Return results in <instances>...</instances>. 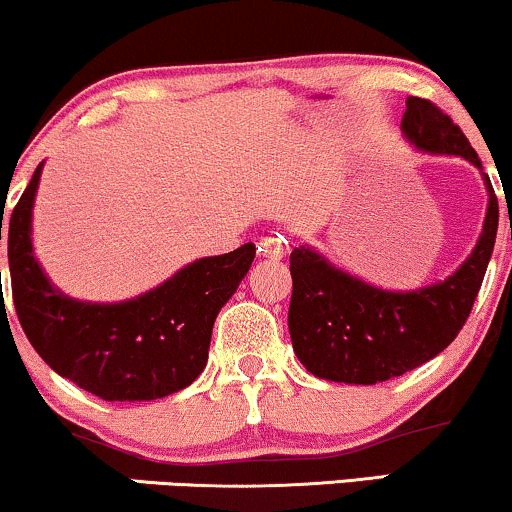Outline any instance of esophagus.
I'll list each match as a JSON object with an SVG mask.
<instances>
[{"instance_id":"34e87169","label":"esophagus","mask_w":512,"mask_h":512,"mask_svg":"<svg viewBox=\"0 0 512 512\" xmlns=\"http://www.w3.org/2000/svg\"><path fill=\"white\" fill-rule=\"evenodd\" d=\"M286 238L284 236H264L257 243V255L269 257V260H281L286 255Z\"/></svg>"}]
</instances>
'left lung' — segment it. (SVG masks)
<instances>
[{"instance_id": "left-lung-1", "label": "left lung", "mask_w": 512, "mask_h": 512, "mask_svg": "<svg viewBox=\"0 0 512 512\" xmlns=\"http://www.w3.org/2000/svg\"><path fill=\"white\" fill-rule=\"evenodd\" d=\"M402 137L419 154L457 156L479 170L489 195L484 228L455 272L409 291L368 284L310 245L293 248L291 344L315 378L375 385L424 366L462 330L484 281L496 243L498 199L477 151L443 110L414 96L407 98Z\"/></svg>"}]
</instances>
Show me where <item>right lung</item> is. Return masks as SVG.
<instances>
[{
	"instance_id": "add662e5",
	"label": "right lung",
	"mask_w": 512,
	"mask_h": 512,
	"mask_svg": "<svg viewBox=\"0 0 512 512\" xmlns=\"http://www.w3.org/2000/svg\"><path fill=\"white\" fill-rule=\"evenodd\" d=\"M43 166L9 219L11 293L28 342L55 373L105 402H151L185 390L207 366L214 320L248 274L255 245L185 264L127 301H79L52 284L33 250Z\"/></svg>"
}]
</instances>
